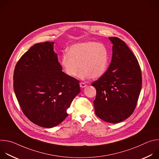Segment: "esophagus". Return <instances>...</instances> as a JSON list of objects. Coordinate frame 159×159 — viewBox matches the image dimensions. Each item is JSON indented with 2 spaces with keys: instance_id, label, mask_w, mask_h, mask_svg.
<instances>
[{
  "instance_id": "34e87169",
  "label": "esophagus",
  "mask_w": 159,
  "mask_h": 159,
  "mask_svg": "<svg viewBox=\"0 0 159 159\" xmlns=\"http://www.w3.org/2000/svg\"><path fill=\"white\" fill-rule=\"evenodd\" d=\"M86 85H87V84H85L84 82H80V87L81 88H84V87H86Z\"/></svg>"
}]
</instances>
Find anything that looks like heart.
I'll return each mask as SVG.
<instances>
[{"label":"heart","mask_w":159,"mask_h":159,"mask_svg":"<svg viewBox=\"0 0 159 159\" xmlns=\"http://www.w3.org/2000/svg\"><path fill=\"white\" fill-rule=\"evenodd\" d=\"M108 50L102 43L86 41L73 44L63 54L61 65L64 72L70 77L76 76L79 66V78L85 80L102 77L108 65Z\"/></svg>","instance_id":"obj_1"}]
</instances>
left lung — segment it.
<instances>
[{
    "label": "left lung",
    "mask_w": 159,
    "mask_h": 159,
    "mask_svg": "<svg viewBox=\"0 0 159 159\" xmlns=\"http://www.w3.org/2000/svg\"><path fill=\"white\" fill-rule=\"evenodd\" d=\"M112 43L111 62L105 74L92 85L96 89V115L111 123H120L133 112L140 96L142 79L139 61L126 44L117 37Z\"/></svg>",
    "instance_id": "1"
}]
</instances>
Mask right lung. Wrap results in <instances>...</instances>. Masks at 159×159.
<instances>
[{
  "label": "right lung",
  "instance_id": "obj_1",
  "mask_svg": "<svg viewBox=\"0 0 159 159\" xmlns=\"http://www.w3.org/2000/svg\"><path fill=\"white\" fill-rule=\"evenodd\" d=\"M53 44L33 45L19 60L14 72V90L22 112L31 122L44 128L61 123L80 92L79 81L61 71Z\"/></svg>",
  "mask_w": 159,
  "mask_h": 159
}]
</instances>
